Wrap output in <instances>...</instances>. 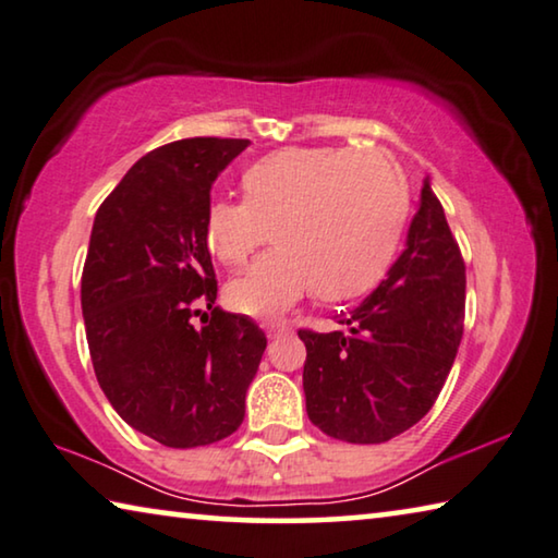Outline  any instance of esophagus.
<instances>
[{"label": "esophagus", "mask_w": 558, "mask_h": 558, "mask_svg": "<svg viewBox=\"0 0 558 558\" xmlns=\"http://www.w3.org/2000/svg\"><path fill=\"white\" fill-rule=\"evenodd\" d=\"M264 329H267V337H269V339L287 337V333L291 331L284 322H267V324H264Z\"/></svg>", "instance_id": "obj_1"}]
</instances>
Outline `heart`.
Returning a JSON list of instances; mask_svg holds the SVG:
<instances>
[{
  "instance_id": "heart-1",
  "label": "heart",
  "mask_w": 558,
  "mask_h": 558,
  "mask_svg": "<svg viewBox=\"0 0 558 558\" xmlns=\"http://www.w3.org/2000/svg\"><path fill=\"white\" fill-rule=\"evenodd\" d=\"M242 199L209 202L204 239L225 267H242L271 229L277 250L231 281L236 312L277 316L316 289L319 299L362 296L389 269L409 219V184L381 151L289 147L242 177Z\"/></svg>"
}]
</instances>
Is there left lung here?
<instances>
[{
    "instance_id": "1",
    "label": "left lung",
    "mask_w": 558,
    "mask_h": 558,
    "mask_svg": "<svg viewBox=\"0 0 558 558\" xmlns=\"http://www.w3.org/2000/svg\"><path fill=\"white\" fill-rule=\"evenodd\" d=\"M466 267L428 184L389 277L341 324L299 329L306 347V414L349 444H381L422 422L464 333Z\"/></svg>"
}]
</instances>
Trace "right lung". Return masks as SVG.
Instances as JSON below:
<instances>
[{
  "mask_svg": "<svg viewBox=\"0 0 558 558\" xmlns=\"http://www.w3.org/2000/svg\"><path fill=\"white\" fill-rule=\"evenodd\" d=\"M246 147L219 136L165 144L126 171L94 217L82 271L94 374L126 424L171 449L236 432L267 349L250 316L214 306L204 239L214 179Z\"/></svg>",
  "mask_w": 558,
  "mask_h": 558,
  "instance_id": "obj_1",
  "label": "right lung"
}]
</instances>
